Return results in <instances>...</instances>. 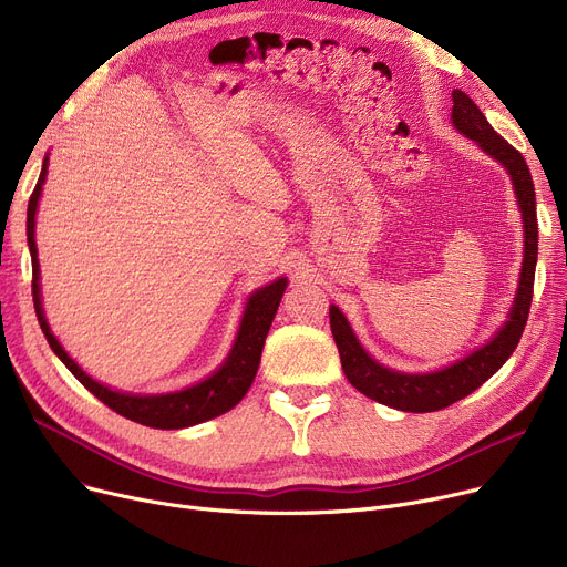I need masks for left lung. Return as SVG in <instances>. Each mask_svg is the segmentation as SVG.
<instances>
[{
    "instance_id": "8db88e82",
    "label": "left lung",
    "mask_w": 567,
    "mask_h": 567,
    "mask_svg": "<svg viewBox=\"0 0 567 567\" xmlns=\"http://www.w3.org/2000/svg\"><path fill=\"white\" fill-rule=\"evenodd\" d=\"M453 124L468 140L478 142L487 156L498 161L508 169L517 204L524 220V264L513 310L501 331L478 351L468 353L466 359L427 374H406L379 365L372 355L355 340L347 317L331 306V331L340 351L342 370L355 391L370 400L411 413L439 411L471 395L513 355L517 349L533 299L535 261H538V216H535V188L524 156L513 144L505 142L485 118L481 107L464 92H453Z\"/></svg>"
}]
</instances>
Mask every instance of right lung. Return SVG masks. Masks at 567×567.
Masks as SVG:
<instances>
[{
  "mask_svg": "<svg viewBox=\"0 0 567 567\" xmlns=\"http://www.w3.org/2000/svg\"><path fill=\"white\" fill-rule=\"evenodd\" d=\"M45 174H48V158L43 163L39 184H37L32 197H29V206H27V244H29V252H32V278H34L32 296H34L37 317L41 323V331H43L48 344L52 347V351L59 355V361H62L73 372V377L84 385V389L89 393H94L105 406H110L118 415H124V419L135 421L146 427H156V430L190 427V425H197L204 421H212V419H216V415L229 411L231 406L241 402L257 374L264 340H266L268 329H271V321L278 312L280 299H282L285 287H287V278H278L271 285L257 289L250 296L246 303L241 326H238L236 342L227 355V361L208 379L190 385V389H186V391L165 393V395H131V393L112 391V389H107V385L84 374L82 368H78V363L64 351V347L59 344L56 338L50 333V326L43 315L41 285H39V259H37V241H34V225H37L34 218H37L41 188L45 184Z\"/></svg>",
  "mask_w": 567,
  "mask_h": 567,
  "instance_id": "obj_1",
  "label": "right lung"
}]
</instances>
